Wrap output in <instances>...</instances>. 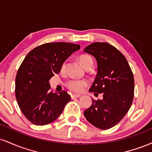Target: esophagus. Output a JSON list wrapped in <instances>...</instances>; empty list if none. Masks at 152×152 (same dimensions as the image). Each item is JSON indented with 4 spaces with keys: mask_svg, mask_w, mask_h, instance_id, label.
<instances>
[{
    "mask_svg": "<svg viewBox=\"0 0 152 152\" xmlns=\"http://www.w3.org/2000/svg\"><path fill=\"white\" fill-rule=\"evenodd\" d=\"M81 96V95H79V94H72L71 95V99H75V98H79V97Z\"/></svg>",
    "mask_w": 152,
    "mask_h": 152,
    "instance_id": "obj_1",
    "label": "esophagus"
}]
</instances>
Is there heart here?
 Wrapping results in <instances>:
<instances>
[{"mask_svg":"<svg viewBox=\"0 0 152 152\" xmlns=\"http://www.w3.org/2000/svg\"><path fill=\"white\" fill-rule=\"evenodd\" d=\"M79 61L85 69H91L94 65L92 57L87 54H82L78 57ZM66 67V61H64L61 66V71H64ZM88 82L85 80H70L66 83V86L69 89L76 93H81L88 86Z\"/></svg>","mask_w":152,"mask_h":152,"instance_id":"b5f03b06","label":"heart"}]
</instances>
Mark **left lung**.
<instances>
[{
    "label": "left lung",
    "instance_id": "left-lung-1",
    "mask_svg": "<svg viewBox=\"0 0 152 152\" xmlns=\"http://www.w3.org/2000/svg\"><path fill=\"white\" fill-rule=\"evenodd\" d=\"M83 51L94 56L98 72L89 91L103 94V99H92L83 112L89 123L100 129L116 125L129 110L134 99V75L126 58L117 48L106 42H96Z\"/></svg>",
    "mask_w": 152,
    "mask_h": 152
}]
</instances>
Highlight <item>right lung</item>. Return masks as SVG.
<instances>
[{"mask_svg":"<svg viewBox=\"0 0 152 152\" xmlns=\"http://www.w3.org/2000/svg\"><path fill=\"white\" fill-rule=\"evenodd\" d=\"M79 48V45L71 43H46L31 50L23 61L15 77V97L32 124L43 126L55 121L71 100L66 91L53 93L48 81Z\"/></svg>","mask_w":152,"mask_h":152,"instance_id":"1","label":"right lung"}]
</instances>
